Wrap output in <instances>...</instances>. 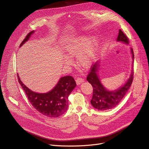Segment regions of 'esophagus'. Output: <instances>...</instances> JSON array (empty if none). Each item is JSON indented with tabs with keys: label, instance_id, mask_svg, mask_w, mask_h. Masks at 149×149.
<instances>
[{
	"label": "esophagus",
	"instance_id": "1",
	"mask_svg": "<svg viewBox=\"0 0 149 149\" xmlns=\"http://www.w3.org/2000/svg\"><path fill=\"white\" fill-rule=\"evenodd\" d=\"M75 81H76V83H77V85L80 84L81 83H83L84 81L83 79V78H77L76 80H75Z\"/></svg>",
	"mask_w": 149,
	"mask_h": 149
}]
</instances>
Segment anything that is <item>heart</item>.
Here are the masks:
<instances>
[{
    "instance_id": "heart-1",
    "label": "heart",
    "mask_w": 149,
    "mask_h": 149,
    "mask_svg": "<svg viewBox=\"0 0 149 149\" xmlns=\"http://www.w3.org/2000/svg\"><path fill=\"white\" fill-rule=\"evenodd\" d=\"M97 47V39L95 36L91 39L87 35H80L69 42L65 47V52L67 56L77 57L78 64L84 68L90 67L96 56ZM68 57H65L63 63L69 66L72 61Z\"/></svg>"
}]
</instances>
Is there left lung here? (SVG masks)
Masks as SVG:
<instances>
[{
	"instance_id": "left-lung-1",
	"label": "left lung",
	"mask_w": 149,
	"mask_h": 149,
	"mask_svg": "<svg viewBox=\"0 0 149 149\" xmlns=\"http://www.w3.org/2000/svg\"><path fill=\"white\" fill-rule=\"evenodd\" d=\"M117 42H122L123 44H128V39L123 32L119 29L118 36L116 39ZM131 53L132 57V64L134 61V52L132 48ZM132 64V66H133ZM101 67V61H97L93 66L91 67V72L87 76V81L91 83L93 87V96L91 101L92 106L100 111H105L116 107L126 95L128 89L131 87L133 80V68L131 74L126 81L122 86L114 89L108 90L101 83L98 72Z\"/></svg>"
}]
</instances>
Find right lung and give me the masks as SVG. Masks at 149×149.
Wrapping results in <instances>:
<instances>
[{
	"mask_svg": "<svg viewBox=\"0 0 149 149\" xmlns=\"http://www.w3.org/2000/svg\"><path fill=\"white\" fill-rule=\"evenodd\" d=\"M35 31L28 33L19 47L25 44ZM18 82L24 90L29 102L36 110L49 117H57L63 114L68 108V96L77 84L73 77H61L52 90L46 93L35 92L29 88L21 81L18 74Z\"/></svg>",
	"mask_w": 149,
	"mask_h": 149,
	"instance_id": "right-lung-1",
	"label": "right lung"
}]
</instances>
